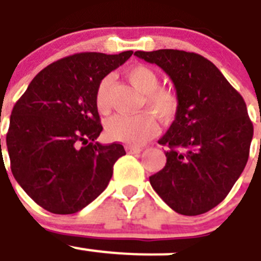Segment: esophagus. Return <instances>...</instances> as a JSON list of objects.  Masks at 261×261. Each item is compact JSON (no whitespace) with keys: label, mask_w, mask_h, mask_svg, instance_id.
Listing matches in <instances>:
<instances>
[{"label":"esophagus","mask_w":261,"mask_h":261,"mask_svg":"<svg viewBox=\"0 0 261 261\" xmlns=\"http://www.w3.org/2000/svg\"><path fill=\"white\" fill-rule=\"evenodd\" d=\"M127 152L128 153H139L143 151V148H140V147H127Z\"/></svg>","instance_id":"obj_1"}]
</instances>
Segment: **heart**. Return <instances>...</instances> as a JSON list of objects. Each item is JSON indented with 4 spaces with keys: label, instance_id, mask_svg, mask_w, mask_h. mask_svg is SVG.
Wrapping results in <instances>:
<instances>
[{
    "label": "heart",
    "instance_id": "heart-1",
    "mask_svg": "<svg viewBox=\"0 0 261 261\" xmlns=\"http://www.w3.org/2000/svg\"><path fill=\"white\" fill-rule=\"evenodd\" d=\"M127 79L134 87L143 94V106L160 121H171L178 108L177 94L168 88L159 87L160 79L152 68L147 65H135L127 71ZM112 79L101 80L96 92V105L101 113L109 109V89ZM106 131L112 139L130 144L142 146L158 131V124L149 113L126 115L117 114L106 122Z\"/></svg>",
    "mask_w": 261,
    "mask_h": 261
}]
</instances>
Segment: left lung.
Wrapping results in <instances>:
<instances>
[{"label": "left lung", "instance_id": "8db88e82", "mask_svg": "<svg viewBox=\"0 0 261 261\" xmlns=\"http://www.w3.org/2000/svg\"><path fill=\"white\" fill-rule=\"evenodd\" d=\"M134 55L162 68L178 98L173 123L159 140L167 147V163L149 182L178 214L209 212L226 198L250 155L253 126L243 97L198 54L158 49Z\"/></svg>", "mask_w": 261, "mask_h": 261}]
</instances>
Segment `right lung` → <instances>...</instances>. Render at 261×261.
<instances>
[{
	"mask_svg": "<svg viewBox=\"0 0 261 261\" xmlns=\"http://www.w3.org/2000/svg\"><path fill=\"white\" fill-rule=\"evenodd\" d=\"M133 51L80 52L47 65L10 115L6 147L17 182L43 209L73 214L108 187L123 146L96 142L102 131L96 92ZM1 148V140H0Z\"/></svg>",
	"mask_w": 261,
	"mask_h": 261,
	"instance_id": "add662e5",
	"label": "right lung"
}]
</instances>
